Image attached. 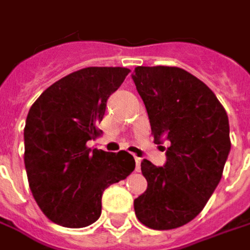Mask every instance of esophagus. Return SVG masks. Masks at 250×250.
Returning a JSON list of instances; mask_svg holds the SVG:
<instances>
[{
  "mask_svg": "<svg viewBox=\"0 0 250 250\" xmlns=\"http://www.w3.org/2000/svg\"><path fill=\"white\" fill-rule=\"evenodd\" d=\"M135 161H136V170H137V171H140V165H142V158H137V156H135Z\"/></svg>",
  "mask_w": 250,
  "mask_h": 250,
  "instance_id": "esophagus-1",
  "label": "esophagus"
}]
</instances>
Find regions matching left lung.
<instances>
[{
  "label": "left lung",
  "mask_w": 250,
  "mask_h": 250,
  "mask_svg": "<svg viewBox=\"0 0 250 250\" xmlns=\"http://www.w3.org/2000/svg\"><path fill=\"white\" fill-rule=\"evenodd\" d=\"M132 79L147 108L155 144L170 143L159 167L144 159L147 190L135 199L144 226L170 230L200 214L231 148L226 110L197 77L175 66H137Z\"/></svg>",
  "instance_id": "obj_1"
}]
</instances>
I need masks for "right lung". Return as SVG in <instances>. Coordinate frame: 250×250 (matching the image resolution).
I'll return each mask as SVG.
<instances>
[{"label":"right lung","mask_w":250,"mask_h":250,"mask_svg":"<svg viewBox=\"0 0 250 250\" xmlns=\"http://www.w3.org/2000/svg\"><path fill=\"white\" fill-rule=\"evenodd\" d=\"M130 72L91 66L73 72L31 106L24 128V165L34 199L51 222L70 229L92 225L102 212L103 190L135 170L126 151L88 148L99 136L110 95Z\"/></svg>","instance_id":"obj_1"}]
</instances>
